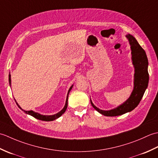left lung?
<instances>
[{"mask_svg": "<svg viewBox=\"0 0 158 158\" xmlns=\"http://www.w3.org/2000/svg\"><path fill=\"white\" fill-rule=\"evenodd\" d=\"M126 37L128 39L131 46L132 63L135 69V86L130 98L122 105L112 110H103L97 108L90 100L92 106L94 108L102 115L105 116H118L135 109L141 100L145 89L148 86V59L145 50L140 47L132 35L128 34L126 35Z\"/></svg>", "mask_w": 158, "mask_h": 158, "instance_id": "1", "label": "left lung"}]
</instances>
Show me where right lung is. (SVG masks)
Segmentation results:
<instances>
[{"instance_id": "obj_1", "label": "right lung", "mask_w": 158, "mask_h": 158, "mask_svg": "<svg viewBox=\"0 0 158 158\" xmlns=\"http://www.w3.org/2000/svg\"><path fill=\"white\" fill-rule=\"evenodd\" d=\"M9 84L11 85V75H9ZM72 88H73V85H72L71 87H70L69 90L68 94H67V98H66V104H65L64 107L63 109L61 110V111H60L59 113L55 114V115H41V114H39V113H35V112H34V111H32V110H23V109L21 108V107H20V106H19V105H18V103L16 102V104H17V105L18 106L19 108L21 109L22 110H23V111H24L26 113L29 114V115H32V117H35V118H36V119H40V120H42V121H45V122H49V121H53V120H54V119H58V117H60V116H61V115H62V114H63L64 113V112L66 111V108H67V106H68V97H69V92H70V89H72Z\"/></svg>"}]
</instances>
